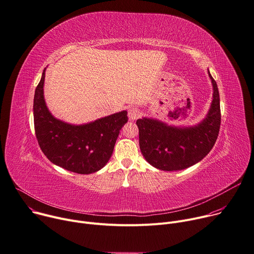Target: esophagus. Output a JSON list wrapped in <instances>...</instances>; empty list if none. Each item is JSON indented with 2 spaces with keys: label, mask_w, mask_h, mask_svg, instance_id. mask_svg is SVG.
I'll list each match as a JSON object with an SVG mask.
<instances>
[{
  "label": "esophagus",
  "mask_w": 254,
  "mask_h": 254,
  "mask_svg": "<svg viewBox=\"0 0 254 254\" xmlns=\"http://www.w3.org/2000/svg\"><path fill=\"white\" fill-rule=\"evenodd\" d=\"M140 116H141V111L137 108H131L128 111V118L131 121H135L136 119H138Z\"/></svg>",
  "instance_id": "esophagus-1"
}]
</instances>
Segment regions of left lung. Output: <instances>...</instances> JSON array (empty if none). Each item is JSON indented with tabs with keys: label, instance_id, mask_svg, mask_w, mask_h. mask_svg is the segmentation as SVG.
I'll use <instances>...</instances> for the list:
<instances>
[{
	"label": "left lung",
	"instance_id": "left-lung-1",
	"mask_svg": "<svg viewBox=\"0 0 254 254\" xmlns=\"http://www.w3.org/2000/svg\"><path fill=\"white\" fill-rule=\"evenodd\" d=\"M208 72L213 84V101L201 123L176 127L151 118L136 121L140 150L146 161L158 170H185L201 161L213 148L219 134L221 111L217 83Z\"/></svg>",
	"mask_w": 254,
	"mask_h": 254
}]
</instances>
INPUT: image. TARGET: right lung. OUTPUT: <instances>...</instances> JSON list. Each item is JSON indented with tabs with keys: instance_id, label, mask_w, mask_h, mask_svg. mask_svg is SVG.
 <instances>
[{
	"instance_id": "obj_1",
	"label": "right lung",
	"mask_w": 254,
	"mask_h": 254,
	"mask_svg": "<svg viewBox=\"0 0 254 254\" xmlns=\"http://www.w3.org/2000/svg\"><path fill=\"white\" fill-rule=\"evenodd\" d=\"M45 69L35 90L33 115L38 144L45 156L66 171L89 175L109 161L121 128L127 123V111L82 125L54 118L43 95Z\"/></svg>"
}]
</instances>
